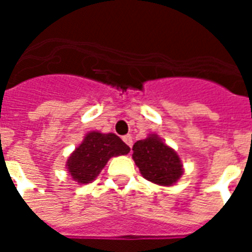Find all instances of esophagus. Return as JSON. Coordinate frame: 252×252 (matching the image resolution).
Segmentation results:
<instances>
[{"label": "esophagus", "mask_w": 252, "mask_h": 252, "mask_svg": "<svg viewBox=\"0 0 252 252\" xmlns=\"http://www.w3.org/2000/svg\"><path fill=\"white\" fill-rule=\"evenodd\" d=\"M123 141L126 142V145L129 146V148H132V145H133V138H132V136H130V134H126V136H124V137H123Z\"/></svg>", "instance_id": "1"}]
</instances>
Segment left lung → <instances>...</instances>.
<instances>
[{
	"instance_id": "obj_1",
	"label": "left lung",
	"mask_w": 252,
	"mask_h": 252,
	"mask_svg": "<svg viewBox=\"0 0 252 252\" xmlns=\"http://www.w3.org/2000/svg\"><path fill=\"white\" fill-rule=\"evenodd\" d=\"M132 150L134 163L149 182L159 186H172L183 175L179 156L157 134H149L144 140L134 142Z\"/></svg>"
}]
</instances>
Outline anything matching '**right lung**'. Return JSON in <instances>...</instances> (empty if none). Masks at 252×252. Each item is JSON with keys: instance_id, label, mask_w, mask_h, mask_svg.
<instances>
[{"instance_id": "obj_1", "label": "right lung", "mask_w": 252, "mask_h": 252, "mask_svg": "<svg viewBox=\"0 0 252 252\" xmlns=\"http://www.w3.org/2000/svg\"><path fill=\"white\" fill-rule=\"evenodd\" d=\"M129 146L115 133L89 132L66 162L69 174L81 184L90 183L99 175L108 159L129 153Z\"/></svg>"}]
</instances>
